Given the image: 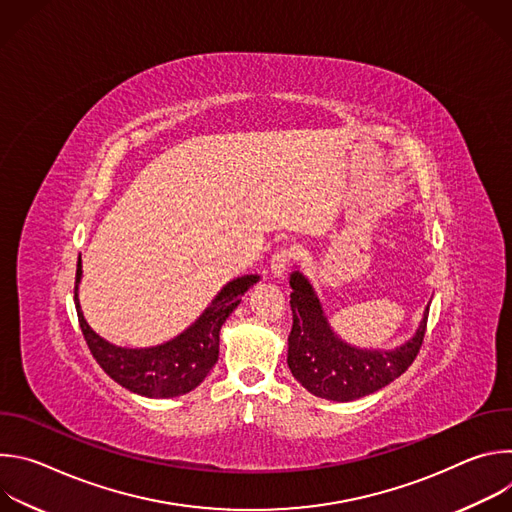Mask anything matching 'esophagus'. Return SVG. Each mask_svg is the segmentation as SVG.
<instances>
[{
    "label": "esophagus",
    "mask_w": 512,
    "mask_h": 512,
    "mask_svg": "<svg viewBox=\"0 0 512 512\" xmlns=\"http://www.w3.org/2000/svg\"><path fill=\"white\" fill-rule=\"evenodd\" d=\"M291 259H294V249H291V247H279L273 253V257H271V273L275 277H281L287 271Z\"/></svg>",
    "instance_id": "esophagus-1"
}]
</instances>
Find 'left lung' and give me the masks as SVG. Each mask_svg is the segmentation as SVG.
I'll return each mask as SVG.
<instances>
[{"mask_svg": "<svg viewBox=\"0 0 512 512\" xmlns=\"http://www.w3.org/2000/svg\"><path fill=\"white\" fill-rule=\"evenodd\" d=\"M289 306L294 314L287 338V364L304 389L330 401H354L371 395L401 377L423 344L429 306L417 332L395 350L356 348L340 340L324 316L322 304L308 277L294 271L289 277Z\"/></svg>", "mask_w": 512, "mask_h": 512, "instance_id": "left-lung-1", "label": "left lung"}]
</instances>
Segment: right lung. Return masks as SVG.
<instances>
[{
  "label": "right lung",
  "mask_w": 512,
  "mask_h": 512,
  "mask_svg": "<svg viewBox=\"0 0 512 512\" xmlns=\"http://www.w3.org/2000/svg\"><path fill=\"white\" fill-rule=\"evenodd\" d=\"M83 265H77L75 306L83 336L99 367L121 387L141 397L168 399L186 395L196 389L218 360L221 328L233 310L241 304V296L259 281V275H243L229 281L200 318L176 338L150 348H121L103 340L87 324L79 304V281Z\"/></svg>",
  "instance_id": "right-lung-1"
}]
</instances>
